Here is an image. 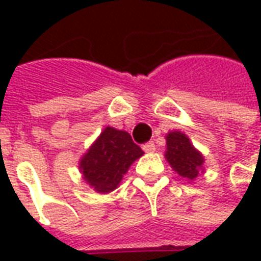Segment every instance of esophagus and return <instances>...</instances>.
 Returning a JSON list of instances; mask_svg holds the SVG:
<instances>
[{
  "mask_svg": "<svg viewBox=\"0 0 261 261\" xmlns=\"http://www.w3.org/2000/svg\"><path fill=\"white\" fill-rule=\"evenodd\" d=\"M142 149L145 151V152H153L155 151V144L152 141L145 142L144 145H142Z\"/></svg>",
  "mask_w": 261,
  "mask_h": 261,
  "instance_id": "1",
  "label": "esophagus"
}]
</instances>
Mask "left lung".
I'll return each mask as SVG.
<instances>
[{
	"label": "left lung",
	"mask_w": 261,
	"mask_h": 261,
	"mask_svg": "<svg viewBox=\"0 0 261 261\" xmlns=\"http://www.w3.org/2000/svg\"><path fill=\"white\" fill-rule=\"evenodd\" d=\"M166 145H168V151L165 156L175 172H177V175L190 180L197 177L204 159L201 153L194 149V147L190 144V140L187 138L186 134L180 131L169 133L166 136Z\"/></svg>",
	"instance_id": "8db88e82"
}]
</instances>
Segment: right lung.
Returning <instances> with one entry per match:
<instances>
[{
	"label": "right lung",
	"instance_id": "obj_1",
	"mask_svg": "<svg viewBox=\"0 0 261 261\" xmlns=\"http://www.w3.org/2000/svg\"><path fill=\"white\" fill-rule=\"evenodd\" d=\"M125 131L106 127L96 142L81 159L82 175L99 193H109L119 186L130 165L142 155Z\"/></svg>",
	"mask_w": 261,
	"mask_h": 261
}]
</instances>
